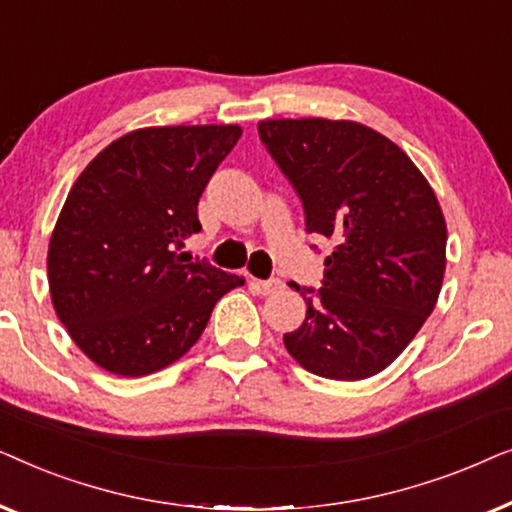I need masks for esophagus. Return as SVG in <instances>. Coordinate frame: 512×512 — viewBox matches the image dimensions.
Masks as SVG:
<instances>
[{"instance_id": "esophagus-1", "label": "esophagus", "mask_w": 512, "mask_h": 512, "mask_svg": "<svg viewBox=\"0 0 512 512\" xmlns=\"http://www.w3.org/2000/svg\"><path fill=\"white\" fill-rule=\"evenodd\" d=\"M251 286L261 293V296H272V293H277L282 289V279H251Z\"/></svg>"}]
</instances>
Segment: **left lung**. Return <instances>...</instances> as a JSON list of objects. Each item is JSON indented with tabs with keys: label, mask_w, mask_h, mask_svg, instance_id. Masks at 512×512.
<instances>
[{
	"label": "left lung",
	"mask_w": 512,
	"mask_h": 512,
	"mask_svg": "<svg viewBox=\"0 0 512 512\" xmlns=\"http://www.w3.org/2000/svg\"><path fill=\"white\" fill-rule=\"evenodd\" d=\"M261 142L303 200L305 230L335 242L321 289L284 345L328 380L389 366L436 307L447 228L436 193L405 151L368 125L328 118L258 123Z\"/></svg>",
	"instance_id": "obj_1"
}]
</instances>
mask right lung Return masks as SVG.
Wrapping results in <instances>:
<instances>
[{"label":"right lung","instance_id":"add662e5","mask_svg":"<svg viewBox=\"0 0 512 512\" xmlns=\"http://www.w3.org/2000/svg\"><path fill=\"white\" fill-rule=\"evenodd\" d=\"M240 125H165L118 137L74 181L48 244L55 314L83 354L123 377L170 366L244 279L177 251Z\"/></svg>","mask_w":512,"mask_h":512}]
</instances>
